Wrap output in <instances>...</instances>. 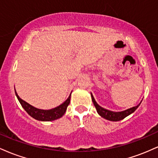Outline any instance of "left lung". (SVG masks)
I'll use <instances>...</instances> for the list:
<instances>
[{"instance_id": "left-lung-1", "label": "left lung", "mask_w": 158, "mask_h": 158, "mask_svg": "<svg viewBox=\"0 0 158 158\" xmlns=\"http://www.w3.org/2000/svg\"><path fill=\"white\" fill-rule=\"evenodd\" d=\"M90 95H91L92 101H93L94 106H95L96 109H97V113L99 114V116L103 117V118L108 119V120L110 121H114V122H116V121H119L122 120L124 118H126V117H128V115L134 113L136 109L139 106L141 102H139V104L137 105V106L132 107L131 108H128V109H126L125 110H123V111H119V112H115L112 111V110H107L106 108H102L100 106L97 104V102H96L95 99H94L93 94L90 93Z\"/></svg>"}]
</instances>
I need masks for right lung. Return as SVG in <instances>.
<instances>
[{"label": "right lung", "instance_id": "obj_1", "mask_svg": "<svg viewBox=\"0 0 158 158\" xmlns=\"http://www.w3.org/2000/svg\"><path fill=\"white\" fill-rule=\"evenodd\" d=\"M15 91L16 97H17L19 102L21 103V106L23 107V109L26 110L27 114L30 116H31L32 118L39 121H52L55 120V119L61 118V117L64 114L68 105L70 104V96H71V93H70V96H69L68 99H67L62 104H61L60 106L56 107V108H52V109L50 110H43L35 108V107L31 106V105H30L29 103L25 102L24 100H23L22 99H21V98L19 97V96L18 95L15 89Z\"/></svg>", "mask_w": 158, "mask_h": 158}]
</instances>
